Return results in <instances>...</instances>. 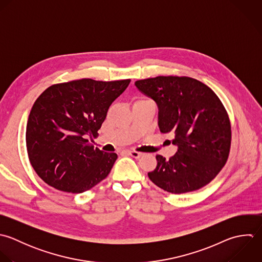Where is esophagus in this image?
Wrapping results in <instances>:
<instances>
[{"label":"esophagus","instance_id":"1","mask_svg":"<svg viewBox=\"0 0 262 262\" xmlns=\"http://www.w3.org/2000/svg\"><path fill=\"white\" fill-rule=\"evenodd\" d=\"M127 153H128V155H130L134 158H140L143 155V153L138 152V151H128Z\"/></svg>","mask_w":262,"mask_h":262}]
</instances>
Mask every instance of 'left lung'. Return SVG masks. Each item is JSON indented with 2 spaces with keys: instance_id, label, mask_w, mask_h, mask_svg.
<instances>
[{
  "instance_id": "obj_1",
  "label": "left lung",
  "mask_w": 262,
  "mask_h": 262,
  "mask_svg": "<svg viewBox=\"0 0 262 262\" xmlns=\"http://www.w3.org/2000/svg\"><path fill=\"white\" fill-rule=\"evenodd\" d=\"M136 86L158 106V125L173 136L177 153L157 155L149 179L160 189L183 194L209 184L225 166L231 148V123L216 94L188 76L141 79Z\"/></svg>"
}]
</instances>
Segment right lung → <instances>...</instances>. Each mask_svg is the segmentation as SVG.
<instances>
[{
    "instance_id": "right-lung-1",
    "label": "right lung",
    "mask_w": 262,
    "mask_h": 262,
    "mask_svg": "<svg viewBox=\"0 0 262 262\" xmlns=\"http://www.w3.org/2000/svg\"><path fill=\"white\" fill-rule=\"evenodd\" d=\"M129 82L82 78L53 84L40 94L28 116L26 148L46 184L79 194L109 174L117 154L95 149L86 138L98 135L110 105Z\"/></svg>"
}]
</instances>
